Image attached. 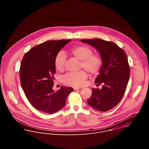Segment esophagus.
<instances>
[{
	"instance_id": "obj_1",
	"label": "esophagus",
	"mask_w": 149,
	"mask_h": 149,
	"mask_svg": "<svg viewBox=\"0 0 149 149\" xmlns=\"http://www.w3.org/2000/svg\"><path fill=\"white\" fill-rule=\"evenodd\" d=\"M73 89H74V90H78V89H81V88H79V87H74L73 88Z\"/></svg>"
}]
</instances>
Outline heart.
Wrapping results in <instances>:
<instances>
[{
	"mask_svg": "<svg viewBox=\"0 0 149 149\" xmlns=\"http://www.w3.org/2000/svg\"><path fill=\"white\" fill-rule=\"evenodd\" d=\"M72 55L81 60L80 67L84 68L91 74H96L101 69L102 59L99 54H93V50L86 45H79L70 50ZM66 57L63 52H59L55 56L54 64L56 69L59 71L64 69ZM88 75L85 70L76 73H68L63 76V83L65 85L73 86H81L84 84Z\"/></svg>",
	"mask_w": 149,
	"mask_h": 149,
	"instance_id": "obj_1",
	"label": "heart"
}]
</instances>
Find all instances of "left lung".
<instances>
[{
    "mask_svg": "<svg viewBox=\"0 0 149 149\" xmlns=\"http://www.w3.org/2000/svg\"><path fill=\"white\" fill-rule=\"evenodd\" d=\"M94 47L102 59V65L95 83L102 88H93L87 100L90 106L100 111H107L122 100L130 77V68L126 53L114 42L95 38L81 40Z\"/></svg>",
    "mask_w": 149,
    "mask_h": 149,
    "instance_id": "1",
    "label": "left lung"
}]
</instances>
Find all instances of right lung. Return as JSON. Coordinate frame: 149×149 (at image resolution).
<instances>
[{
    "instance_id": "add662e5",
    "label": "right lung",
    "mask_w": 149,
    "mask_h": 149,
    "mask_svg": "<svg viewBox=\"0 0 149 149\" xmlns=\"http://www.w3.org/2000/svg\"><path fill=\"white\" fill-rule=\"evenodd\" d=\"M71 40H52L40 43L27 52L22 60L20 81L30 103L36 109L52 114L63 108L71 87L61 86L56 92L52 89L56 54Z\"/></svg>"
}]
</instances>
